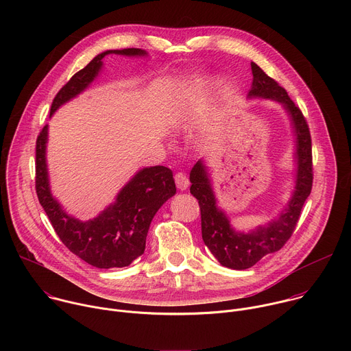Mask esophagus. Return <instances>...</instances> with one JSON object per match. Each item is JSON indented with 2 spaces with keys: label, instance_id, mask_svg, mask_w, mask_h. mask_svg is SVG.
I'll use <instances>...</instances> for the list:
<instances>
[{
  "label": "esophagus",
  "instance_id": "esophagus-1",
  "mask_svg": "<svg viewBox=\"0 0 351 351\" xmlns=\"http://www.w3.org/2000/svg\"><path fill=\"white\" fill-rule=\"evenodd\" d=\"M175 182H176L178 189L182 190V191L189 187V179H187V176H186L183 172H178V173L175 175Z\"/></svg>",
  "mask_w": 351,
  "mask_h": 351
}]
</instances>
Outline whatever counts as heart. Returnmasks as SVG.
<instances>
[{
  "instance_id": "heart-1",
  "label": "heart",
  "mask_w": 351,
  "mask_h": 351,
  "mask_svg": "<svg viewBox=\"0 0 351 351\" xmlns=\"http://www.w3.org/2000/svg\"><path fill=\"white\" fill-rule=\"evenodd\" d=\"M207 86V80L203 79V77H198V79H194L191 82H189L186 86H183L178 94H176V108L182 110L184 108V106L191 101V99L198 94L202 93L204 90V87Z\"/></svg>"
}]
</instances>
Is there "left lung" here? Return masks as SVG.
Returning a JSON list of instances; mask_svg holds the SVG:
<instances>
[{"label": "left lung", "instance_id": "obj_1", "mask_svg": "<svg viewBox=\"0 0 351 351\" xmlns=\"http://www.w3.org/2000/svg\"><path fill=\"white\" fill-rule=\"evenodd\" d=\"M253 84L248 98H267L278 101L289 115L295 137L294 190L289 203L278 218L250 232L236 230L225 211L218 207L208 169L203 160L197 161L190 172V193L198 199L202 211V233L206 245L218 263L230 269H247L264 256L280 250L290 239L302 208L313 187L311 134L302 111L291 101L286 90L269 77L257 64L252 62Z\"/></svg>", "mask_w": 351, "mask_h": 351}]
</instances>
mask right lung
<instances>
[{
	"label": "right lung",
	"mask_w": 351,
	"mask_h": 351,
	"mask_svg": "<svg viewBox=\"0 0 351 351\" xmlns=\"http://www.w3.org/2000/svg\"><path fill=\"white\" fill-rule=\"evenodd\" d=\"M108 54L147 57L141 48L108 49L94 57L56 95L49 117L72 98L83 93L103 69ZM48 125L36 141V193L61 241L73 254L95 268H122L144 253L145 237L154 215L176 193L172 171L167 167L140 169L117 194L115 202L95 218L80 221L69 215L49 189L47 168Z\"/></svg>",
	"instance_id": "1"
}]
</instances>
